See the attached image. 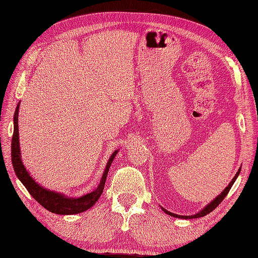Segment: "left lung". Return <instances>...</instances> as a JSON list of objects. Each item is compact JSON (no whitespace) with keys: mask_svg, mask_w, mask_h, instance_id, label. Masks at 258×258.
Here are the masks:
<instances>
[{"mask_svg":"<svg viewBox=\"0 0 258 258\" xmlns=\"http://www.w3.org/2000/svg\"><path fill=\"white\" fill-rule=\"evenodd\" d=\"M240 171H241V169H239V171H237L236 174L234 175L232 181H231V182L229 183V185L223 189V192H222L219 196H217L214 201H211V203H209L206 207L203 208V209L200 211V213H197L196 215H192V216H181V215H176V214H173V213H170V211H168L167 209H164V208H161V209H162L166 214H168V215H170V216H172V217H175V218H181V219H194V218H200V217L206 216L207 214L211 213V211H213V210L218 206V205H219V204L224 200V197H226V196L228 195L229 190L231 189V187H232L233 183L235 182L237 175L240 174Z\"/></svg>","mask_w":258,"mask_h":258,"instance_id":"obj_1","label":"left lung"}]
</instances>
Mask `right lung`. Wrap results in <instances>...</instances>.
<instances>
[{
    "mask_svg": "<svg viewBox=\"0 0 258 258\" xmlns=\"http://www.w3.org/2000/svg\"><path fill=\"white\" fill-rule=\"evenodd\" d=\"M18 110L19 103L17 104V108L14 114V132H13L12 138V163L19 181H21L24 184V186L27 188L29 194L34 197L42 207L51 211V213L57 215H75L79 213H84V211L89 209L91 206H94V204H96V202L99 200V197L101 196L103 192L104 183L105 180H107L109 169L118 150H115L114 153L111 155L110 159L107 163V167L104 169L100 183H99L98 187L92 190L91 193L76 198L68 197L61 193H56L48 188H43L30 176L22 161L18 137Z\"/></svg>",
    "mask_w": 258,
    "mask_h": 258,
    "instance_id": "add662e5",
    "label": "right lung"
}]
</instances>
